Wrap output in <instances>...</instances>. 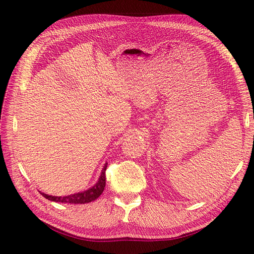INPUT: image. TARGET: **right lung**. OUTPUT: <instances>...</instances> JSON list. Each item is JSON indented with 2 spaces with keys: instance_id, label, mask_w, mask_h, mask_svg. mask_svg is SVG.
<instances>
[{
  "instance_id": "obj_1",
  "label": "right lung",
  "mask_w": 254,
  "mask_h": 254,
  "mask_svg": "<svg viewBox=\"0 0 254 254\" xmlns=\"http://www.w3.org/2000/svg\"><path fill=\"white\" fill-rule=\"evenodd\" d=\"M108 168V162L104 163V167L101 171V175L99 177V181L97 182L92 188L83 192H79L75 194H70L67 196H53L41 192L44 197L48 200L56 201V202H63V203H87L97 199L102 194L104 187H105V171Z\"/></svg>"
}]
</instances>
